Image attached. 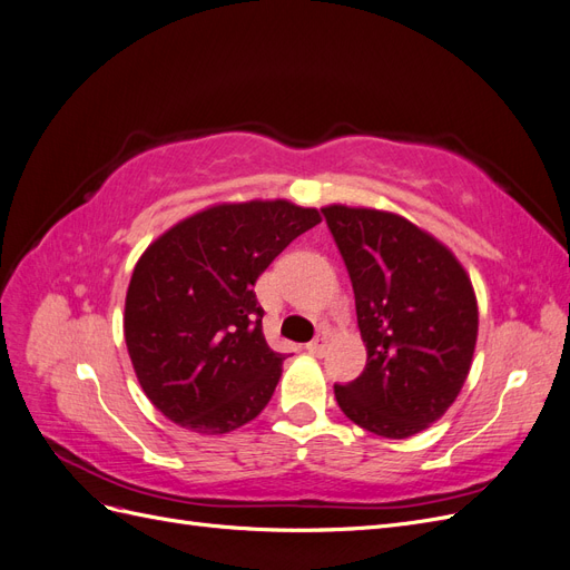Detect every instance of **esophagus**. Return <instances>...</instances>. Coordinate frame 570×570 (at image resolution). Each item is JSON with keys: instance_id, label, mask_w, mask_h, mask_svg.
I'll return each mask as SVG.
<instances>
[{"instance_id": "obj_1", "label": "esophagus", "mask_w": 570, "mask_h": 570, "mask_svg": "<svg viewBox=\"0 0 570 570\" xmlns=\"http://www.w3.org/2000/svg\"><path fill=\"white\" fill-rule=\"evenodd\" d=\"M325 347H327V344H325V337H316V340H312V342L306 344V352H308V354H316V356H321V354H325Z\"/></svg>"}]
</instances>
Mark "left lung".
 Wrapping results in <instances>:
<instances>
[{
	"label": "left lung",
	"instance_id": "1",
	"mask_svg": "<svg viewBox=\"0 0 570 570\" xmlns=\"http://www.w3.org/2000/svg\"><path fill=\"white\" fill-rule=\"evenodd\" d=\"M327 228L350 271L366 368L335 385L344 416L404 440L454 404L478 340L469 273L440 239L404 216L331 204Z\"/></svg>",
	"mask_w": 570,
	"mask_h": 570
}]
</instances>
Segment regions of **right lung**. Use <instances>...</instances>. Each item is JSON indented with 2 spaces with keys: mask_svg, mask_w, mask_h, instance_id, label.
Here are the masks:
<instances>
[{
  "mask_svg": "<svg viewBox=\"0 0 570 570\" xmlns=\"http://www.w3.org/2000/svg\"><path fill=\"white\" fill-rule=\"evenodd\" d=\"M316 223V209L287 199L216 204L145 249L124 335L137 381L166 419L223 435L264 411L285 354L268 347L254 285Z\"/></svg>",
  "mask_w": 570,
  "mask_h": 570,
  "instance_id": "1",
  "label": "right lung"
}]
</instances>
